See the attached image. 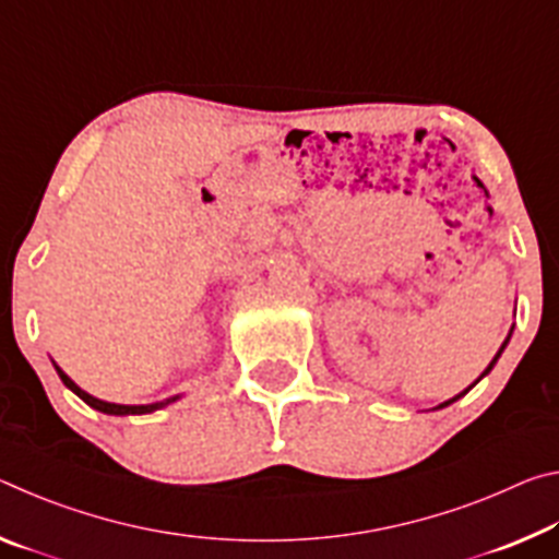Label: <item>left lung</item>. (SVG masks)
<instances>
[{
	"label": "left lung",
	"instance_id": "1",
	"mask_svg": "<svg viewBox=\"0 0 559 559\" xmlns=\"http://www.w3.org/2000/svg\"><path fill=\"white\" fill-rule=\"evenodd\" d=\"M510 335H513V330H510ZM510 335L506 337V343H503V345H500V349H498V353H496V357H493V359H490V365L486 367V372H484V374H480V377H486V374H488L490 370H493V365L498 362V357H500V353H503V349H506V345H508V340H510ZM480 377H478V380H480ZM478 380H476V382H478ZM476 382H473V384H476ZM473 384H471V386H473ZM471 386H468V390H471ZM468 390H463L461 394H456V396H453V400H449V402H443V404H439V406H437V409H443V406H449V404H453V402H456V400H461V396H463V394H466Z\"/></svg>",
	"mask_w": 559,
	"mask_h": 559
}]
</instances>
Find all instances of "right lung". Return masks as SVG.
<instances>
[{
    "label": "right lung",
    "instance_id": "right-lung-1",
    "mask_svg": "<svg viewBox=\"0 0 559 559\" xmlns=\"http://www.w3.org/2000/svg\"><path fill=\"white\" fill-rule=\"evenodd\" d=\"M56 367V372H59V377H61V382L69 386V390L73 392V394H79L83 402H86L88 406H93V409H98V412H103V414H116V416H126V414H150V412H157V409H163V406H167V404H173V402H177L179 396H169V400H163V402H153V404H112V402H103V400H98V396H93V394H88V392H83L79 384H75L69 374H66L59 365H53Z\"/></svg>",
    "mask_w": 559,
    "mask_h": 559
}]
</instances>
